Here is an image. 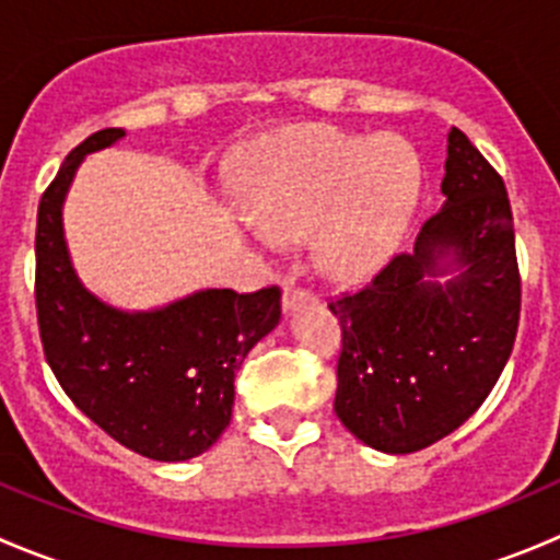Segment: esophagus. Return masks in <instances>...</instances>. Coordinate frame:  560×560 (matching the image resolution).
I'll return each mask as SVG.
<instances>
[{"instance_id": "esophagus-1", "label": "esophagus", "mask_w": 560, "mask_h": 560, "mask_svg": "<svg viewBox=\"0 0 560 560\" xmlns=\"http://www.w3.org/2000/svg\"><path fill=\"white\" fill-rule=\"evenodd\" d=\"M314 301L316 295L312 290H306V287H284V292H281V306H284V312H295V308Z\"/></svg>"}]
</instances>
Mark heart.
I'll use <instances>...</instances> for the list:
<instances>
[{
	"label": "heart",
	"mask_w": 560,
	"mask_h": 560,
	"mask_svg": "<svg viewBox=\"0 0 560 560\" xmlns=\"http://www.w3.org/2000/svg\"><path fill=\"white\" fill-rule=\"evenodd\" d=\"M254 228L276 244L316 233V259L360 279L393 252L415 213L422 165L400 135L301 127L262 140L241 162Z\"/></svg>",
	"instance_id": "heart-1"
}]
</instances>
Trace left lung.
Instances as JSON below:
<instances>
[{
	"label": "left lung",
	"mask_w": 560,
	"mask_h": 560,
	"mask_svg": "<svg viewBox=\"0 0 560 560\" xmlns=\"http://www.w3.org/2000/svg\"><path fill=\"white\" fill-rule=\"evenodd\" d=\"M444 171L447 202L425 219L415 254L327 301L341 322L332 409L382 453H417L463 425L515 347L521 268L504 178L457 127ZM450 250L467 270L444 288L425 282Z\"/></svg>",
	"instance_id": "left-lung-1"
}]
</instances>
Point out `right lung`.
<instances>
[{
    "label": "right lung",
    "mask_w": 560,
    "mask_h": 560,
    "mask_svg": "<svg viewBox=\"0 0 560 560\" xmlns=\"http://www.w3.org/2000/svg\"><path fill=\"white\" fill-rule=\"evenodd\" d=\"M124 129L89 135L39 197L35 306L45 360L67 398L110 439L151 460H189L230 425L235 371L276 327L281 290H206L162 312L124 314L75 279L61 200L78 165Z\"/></svg>",
    "instance_id": "right-lung-1"
}]
</instances>
